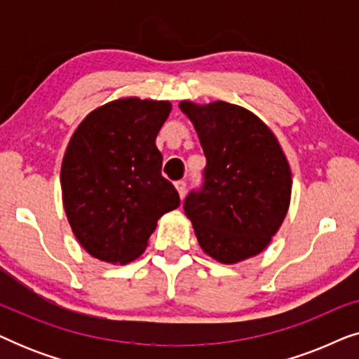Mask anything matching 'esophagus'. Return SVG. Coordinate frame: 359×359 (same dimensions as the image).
<instances>
[{
  "mask_svg": "<svg viewBox=\"0 0 359 359\" xmlns=\"http://www.w3.org/2000/svg\"><path fill=\"white\" fill-rule=\"evenodd\" d=\"M175 188H176V191H178L180 198L183 199V198H184V194H186V181H176V183H175Z\"/></svg>",
  "mask_w": 359,
  "mask_h": 359,
  "instance_id": "esophagus-1",
  "label": "esophagus"
}]
</instances>
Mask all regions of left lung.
Wrapping results in <instances>:
<instances>
[{
	"label": "left lung",
	"mask_w": 359,
	"mask_h": 359,
	"mask_svg": "<svg viewBox=\"0 0 359 359\" xmlns=\"http://www.w3.org/2000/svg\"><path fill=\"white\" fill-rule=\"evenodd\" d=\"M205 160L204 183L184 199L201 248L224 264L262 253L291 201V168L264 122L242 106L180 102Z\"/></svg>",
	"instance_id": "8db88e82"
}]
</instances>
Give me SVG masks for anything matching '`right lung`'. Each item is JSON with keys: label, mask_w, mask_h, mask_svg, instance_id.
Instances as JSON below:
<instances>
[{"label": "right lung", "mask_w": 359, "mask_h": 359, "mask_svg": "<svg viewBox=\"0 0 359 359\" xmlns=\"http://www.w3.org/2000/svg\"><path fill=\"white\" fill-rule=\"evenodd\" d=\"M170 111L168 101L121 97L90 112L72 135L63 208L78 242L101 262H134L161 215L180 205L155 145Z\"/></svg>", "instance_id": "1"}]
</instances>
